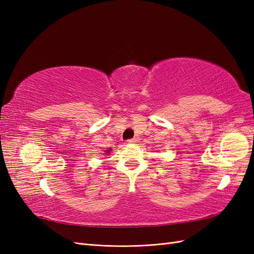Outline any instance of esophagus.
Here are the masks:
<instances>
[{"label": "esophagus", "mask_w": 254, "mask_h": 254, "mask_svg": "<svg viewBox=\"0 0 254 254\" xmlns=\"http://www.w3.org/2000/svg\"><path fill=\"white\" fill-rule=\"evenodd\" d=\"M137 141H139V139H137V137H132V139L127 140V143L128 144H133V143H136Z\"/></svg>", "instance_id": "34e87169"}]
</instances>
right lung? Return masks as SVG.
<instances>
[{
	"mask_svg": "<svg viewBox=\"0 0 254 254\" xmlns=\"http://www.w3.org/2000/svg\"><path fill=\"white\" fill-rule=\"evenodd\" d=\"M110 152V149H108V150H107V153H109Z\"/></svg>",
	"mask_w": 254,
	"mask_h": 254,
	"instance_id": "right-lung-1",
	"label": "right lung"
}]
</instances>
